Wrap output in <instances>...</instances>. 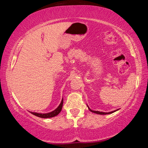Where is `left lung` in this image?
<instances>
[{"label":"left lung","instance_id":"8db88e82","mask_svg":"<svg viewBox=\"0 0 148 148\" xmlns=\"http://www.w3.org/2000/svg\"><path fill=\"white\" fill-rule=\"evenodd\" d=\"M87 107H88L89 110L91 111V112H93V113H95V114H100V115H106V114H112L114 113V112H116L117 110H114V111H112V112H99V111H95V110H92L89 108V107L87 106Z\"/></svg>","mask_w":148,"mask_h":148}]
</instances>
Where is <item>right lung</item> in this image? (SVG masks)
Returning a JSON list of instances; mask_svg holds the SVG:
<instances>
[{
    "instance_id": "add662e5",
    "label": "right lung",
    "mask_w": 148,
    "mask_h": 148,
    "mask_svg": "<svg viewBox=\"0 0 148 148\" xmlns=\"http://www.w3.org/2000/svg\"><path fill=\"white\" fill-rule=\"evenodd\" d=\"M62 104H63V99H62L61 102L60 103L59 106L57 108L52 111L51 112H49V113H46V114H40V113H36V112H30L32 114L34 115L37 117H41V118H50V117H55L58 115L60 112H61V110H62Z\"/></svg>"
}]
</instances>
